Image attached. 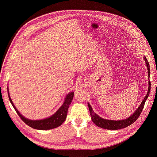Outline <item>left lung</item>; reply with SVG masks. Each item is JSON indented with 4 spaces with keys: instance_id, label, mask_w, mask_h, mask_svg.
I'll list each match as a JSON object with an SVG mask.
<instances>
[{
    "instance_id": "1",
    "label": "left lung",
    "mask_w": 157,
    "mask_h": 157,
    "mask_svg": "<svg viewBox=\"0 0 157 157\" xmlns=\"http://www.w3.org/2000/svg\"><path fill=\"white\" fill-rule=\"evenodd\" d=\"M144 59L145 61V63L147 66V69H148V82H149V86H148V93L144 99L143 101L142 102L140 105L139 107L136 110V111L130 117L128 118L122 120V121H112V120H106L104 119L101 118L99 116H98L95 113H94V111L89 103L88 104V107L89 109V112H90V115L91 117V119L93 122L98 127L105 128V129H108V130H118V129H121L125 127H127L133 124L134 122H136L137 119L139 118L140 116L141 113L142 112V110L144 107V105L145 103V101L148 98L149 96V93L150 91V89H151V84H150V81L149 80L150 78V66H149V63L148 60L147 59L146 57H144Z\"/></svg>"
}]
</instances>
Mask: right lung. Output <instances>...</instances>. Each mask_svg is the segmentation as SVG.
Here are the masks:
<instances>
[{"instance_id": "add662e5", "label": "right lung", "mask_w": 157, "mask_h": 157, "mask_svg": "<svg viewBox=\"0 0 157 157\" xmlns=\"http://www.w3.org/2000/svg\"><path fill=\"white\" fill-rule=\"evenodd\" d=\"M8 95L10 102H11L12 106L13 107L14 109L17 112V114L21 118V119L27 125L33 128L38 129V130H50L52 128H56L60 126L64 121L66 120L67 113H68V107L73 99L74 93H69L65 98V101L63 104L61 106V107L56 111V113L53 114L52 116L43 120H38V121H32L25 118L23 116H21L20 113L18 111V110L15 107L14 104H13L11 98L9 96V93L8 90Z\"/></svg>"}]
</instances>
